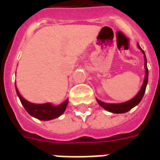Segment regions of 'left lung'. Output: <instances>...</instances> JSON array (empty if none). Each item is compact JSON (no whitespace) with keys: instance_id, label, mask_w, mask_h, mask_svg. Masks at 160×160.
Listing matches in <instances>:
<instances>
[{"instance_id":"obj_1","label":"left lung","mask_w":160,"mask_h":160,"mask_svg":"<svg viewBox=\"0 0 160 160\" xmlns=\"http://www.w3.org/2000/svg\"><path fill=\"white\" fill-rule=\"evenodd\" d=\"M138 47L139 49L141 48L140 47V45L138 44ZM142 50V49H141ZM142 52L144 54L145 56V68H146V75H145V80L144 82H143V85H142V87H141V91L138 92V94L134 98H132L131 100L127 101L125 103H122V104H106V103H104L102 101L97 99L98 103L100 104L102 107L105 109L106 111H111V112H113V113H125L127 111H130L132 108H134L135 105H137L141 100L142 99V98L144 96L145 92H146V88H147V85H148V66H147V57H146V55H145L144 50H142Z\"/></svg>"}]
</instances>
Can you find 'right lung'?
<instances>
[{"label": "right lung", "instance_id": "obj_1", "mask_svg": "<svg viewBox=\"0 0 160 160\" xmlns=\"http://www.w3.org/2000/svg\"><path fill=\"white\" fill-rule=\"evenodd\" d=\"M16 92H17V94L19 98V100L21 102V104H23L24 108L26 109V111L31 116H32V117L38 118L39 120L47 121L58 118L66 110L68 102L67 100L60 105H57V106H53L51 104H32V103H30L27 100H26L25 98H23L21 95L19 94L17 88H16Z\"/></svg>", "mask_w": 160, "mask_h": 160}]
</instances>
